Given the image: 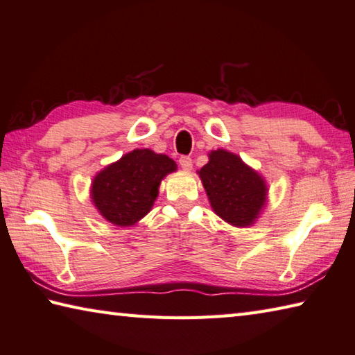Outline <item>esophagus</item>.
Listing matches in <instances>:
<instances>
[{
	"label": "esophagus",
	"mask_w": 355,
	"mask_h": 355,
	"mask_svg": "<svg viewBox=\"0 0 355 355\" xmlns=\"http://www.w3.org/2000/svg\"><path fill=\"white\" fill-rule=\"evenodd\" d=\"M180 166H182V169H184L186 172L192 171V159L189 157H182L180 158Z\"/></svg>",
	"instance_id": "obj_1"
}]
</instances>
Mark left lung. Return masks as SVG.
Returning a JSON list of instances; mask_svg holds the SVG:
<instances>
[{
	"label": "left lung",
	"mask_w": 355,
	"mask_h": 355,
	"mask_svg": "<svg viewBox=\"0 0 355 355\" xmlns=\"http://www.w3.org/2000/svg\"><path fill=\"white\" fill-rule=\"evenodd\" d=\"M209 205L216 214L236 228H248L262 214L268 186L259 172L236 153L217 149L198 172Z\"/></svg>",
	"instance_id": "1"
}]
</instances>
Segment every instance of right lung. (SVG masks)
Wrapping results in <instances>:
<instances>
[{
    "mask_svg": "<svg viewBox=\"0 0 355 355\" xmlns=\"http://www.w3.org/2000/svg\"><path fill=\"white\" fill-rule=\"evenodd\" d=\"M175 171L177 163L164 153L135 149L96 173L89 198L114 227H135L150 212L164 177Z\"/></svg>",
    "mask_w": 355,
    "mask_h": 355,
    "instance_id": "obj_1",
    "label": "right lung"
}]
</instances>
